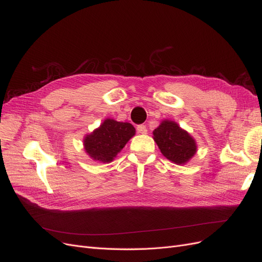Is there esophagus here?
I'll return each mask as SVG.
<instances>
[{
    "instance_id": "esophagus-1",
    "label": "esophagus",
    "mask_w": 262,
    "mask_h": 262,
    "mask_svg": "<svg viewBox=\"0 0 262 262\" xmlns=\"http://www.w3.org/2000/svg\"><path fill=\"white\" fill-rule=\"evenodd\" d=\"M137 132L140 134H146L147 133V127L145 125H138L137 126Z\"/></svg>"
}]
</instances>
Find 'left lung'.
<instances>
[{
  "mask_svg": "<svg viewBox=\"0 0 262 262\" xmlns=\"http://www.w3.org/2000/svg\"><path fill=\"white\" fill-rule=\"evenodd\" d=\"M154 139L161 154L176 164L188 162L197 151L195 139L173 121H162L154 130Z\"/></svg>",
  "mask_w": 262,
  "mask_h": 262,
  "instance_id": "left-lung-1",
  "label": "left lung"
}]
</instances>
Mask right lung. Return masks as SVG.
I'll list each match as a JSON object with an SVG mask.
<instances>
[{
    "instance_id": "obj_1",
    "label": "right lung",
    "mask_w": 262,
    "mask_h": 262,
    "mask_svg": "<svg viewBox=\"0 0 262 262\" xmlns=\"http://www.w3.org/2000/svg\"><path fill=\"white\" fill-rule=\"evenodd\" d=\"M135 127L130 123L116 122L106 119L83 139L86 152L95 161L108 163L125 147L135 135Z\"/></svg>"
}]
</instances>
